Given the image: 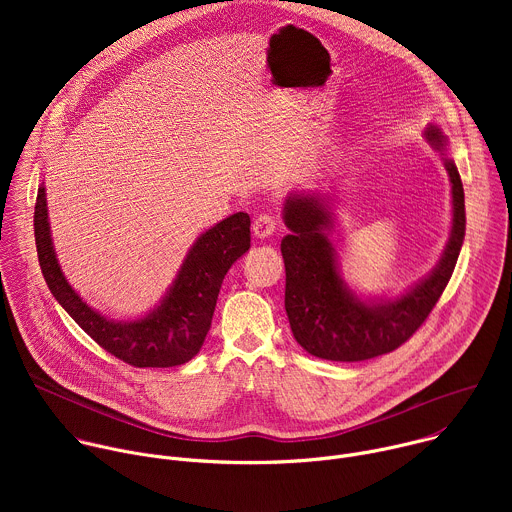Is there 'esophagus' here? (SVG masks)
<instances>
[{"label": "esophagus", "instance_id": "34e87169", "mask_svg": "<svg viewBox=\"0 0 512 512\" xmlns=\"http://www.w3.org/2000/svg\"><path fill=\"white\" fill-rule=\"evenodd\" d=\"M275 233V218L271 214H259L253 221V235L257 239H269Z\"/></svg>", "mask_w": 512, "mask_h": 512}]
</instances>
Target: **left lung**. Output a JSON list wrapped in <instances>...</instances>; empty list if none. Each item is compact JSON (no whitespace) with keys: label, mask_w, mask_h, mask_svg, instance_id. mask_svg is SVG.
<instances>
[{"label":"left lung","mask_w":512,"mask_h":512,"mask_svg":"<svg viewBox=\"0 0 512 512\" xmlns=\"http://www.w3.org/2000/svg\"><path fill=\"white\" fill-rule=\"evenodd\" d=\"M423 135L450 176L452 229L440 261L395 298H362L344 281L330 239L336 229V206L328 194L294 190L285 196V312L294 338L308 354L336 362L387 354L413 336L446 289L466 231L464 188L444 131L429 123Z\"/></svg>","instance_id":"8db88e82"}]
</instances>
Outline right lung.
<instances>
[{
  "label": "right lung",
  "mask_w": 512,
  "mask_h": 512,
  "mask_svg": "<svg viewBox=\"0 0 512 512\" xmlns=\"http://www.w3.org/2000/svg\"><path fill=\"white\" fill-rule=\"evenodd\" d=\"M249 227V214L237 212L204 231L188 249L158 306L135 320H113L91 308L62 273L50 233L44 182L34 210L38 261L52 296L99 346L139 369L178 367L198 354L223 279L251 247Z\"/></svg>",
  "instance_id": "add662e5"
}]
</instances>
